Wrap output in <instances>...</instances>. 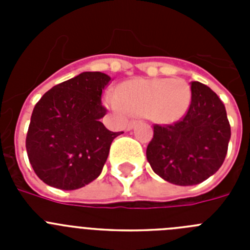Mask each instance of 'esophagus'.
I'll use <instances>...</instances> for the list:
<instances>
[{
  "instance_id": "1",
  "label": "esophagus",
  "mask_w": 250,
  "mask_h": 250,
  "mask_svg": "<svg viewBox=\"0 0 250 250\" xmlns=\"http://www.w3.org/2000/svg\"><path fill=\"white\" fill-rule=\"evenodd\" d=\"M135 124H136L135 120H130L129 123L126 124V130H131L132 127L135 126Z\"/></svg>"
}]
</instances>
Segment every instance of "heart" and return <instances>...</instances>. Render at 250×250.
<instances>
[{"label":"heart","mask_w":250,"mask_h":250,"mask_svg":"<svg viewBox=\"0 0 250 250\" xmlns=\"http://www.w3.org/2000/svg\"><path fill=\"white\" fill-rule=\"evenodd\" d=\"M191 90L180 79L134 80L124 83L111 105L119 111L149 115L160 123L182 118L190 105Z\"/></svg>","instance_id":"obj_1"}]
</instances>
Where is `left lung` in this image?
Here are the masks:
<instances>
[{"label":"left lung","instance_id":"1","mask_svg":"<svg viewBox=\"0 0 250 250\" xmlns=\"http://www.w3.org/2000/svg\"><path fill=\"white\" fill-rule=\"evenodd\" d=\"M229 140L230 125L224 104L210 87L194 81L184 116L173 124L154 125L146 158L152 170L167 182L195 185L219 170Z\"/></svg>","mask_w":250,"mask_h":250}]
</instances>
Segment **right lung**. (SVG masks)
<instances>
[{"instance_id": "1", "label": "right lung", "mask_w": 250, "mask_h": 250, "mask_svg": "<svg viewBox=\"0 0 250 250\" xmlns=\"http://www.w3.org/2000/svg\"><path fill=\"white\" fill-rule=\"evenodd\" d=\"M103 72H83L48 90L31 115L26 136L28 160L43 183L62 190L85 187L100 175L116 136L100 119L110 83Z\"/></svg>"}]
</instances>
